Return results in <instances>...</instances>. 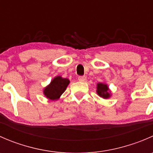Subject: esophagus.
Segmentation results:
<instances>
[{
  "mask_svg": "<svg viewBox=\"0 0 153 153\" xmlns=\"http://www.w3.org/2000/svg\"><path fill=\"white\" fill-rule=\"evenodd\" d=\"M86 80V78L85 76H79L78 77V81H81V82H84Z\"/></svg>",
  "mask_w": 153,
  "mask_h": 153,
  "instance_id": "34e87169",
  "label": "esophagus"
}]
</instances>
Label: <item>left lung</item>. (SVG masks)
<instances>
[{
	"instance_id": "1",
	"label": "left lung",
	"mask_w": 153,
	"mask_h": 153,
	"mask_svg": "<svg viewBox=\"0 0 153 153\" xmlns=\"http://www.w3.org/2000/svg\"><path fill=\"white\" fill-rule=\"evenodd\" d=\"M97 93L100 97L105 98V99L110 97V92H109L108 86L103 83H98L97 84Z\"/></svg>"
}]
</instances>
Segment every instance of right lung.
<instances>
[{
  "instance_id": "right-lung-1",
  "label": "right lung",
  "mask_w": 153,
  "mask_h": 153,
  "mask_svg": "<svg viewBox=\"0 0 153 153\" xmlns=\"http://www.w3.org/2000/svg\"><path fill=\"white\" fill-rule=\"evenodd\" d=\"M69 84V80L57 76L51 81L47 87L44 88V94L50 100H57L61 97Z\"/></svg>"
}]
</instances>
